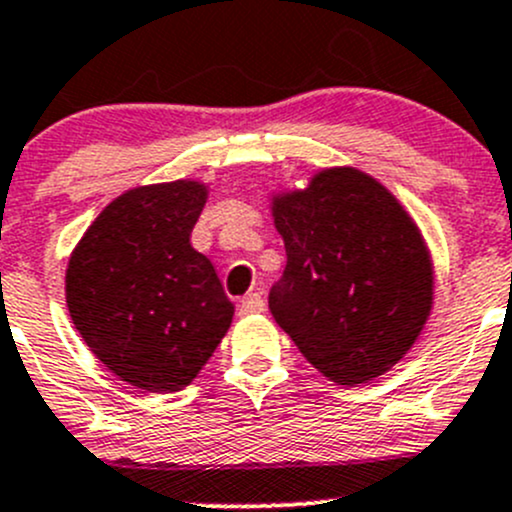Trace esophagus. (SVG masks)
<instances>
[{
	"label": "esophagus",
	"instance_id": "esophagus-1",
	"mask_svg": "<svg viewBox=\"0 0 512 512\" xmlns=\"http://www.w3.org/2000/svg\"><path fill=\"white\" fill-rule=\"evenodd\" d=\"M262 309H265V299H262L260 292L247 294V297L240 302V314H242V317H250V314H260Z\"/></svg>",
	"mask_w": 512,
	"mask_h": 512
}]
</instances>
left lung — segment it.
I'll use <instances>...</instances> for the list:
<instances>
[{"instance_id": "left-lung-1", "label": "left lung", "mask_w": 512, "mask_h": 512, "mask_svg": "<svg viewBox=\"0 0 512 512\" xmlns=\"http://www.w3.org/2000/svg\"><path fill=\"white\" fill-rule=\"evenodd\" d=\"M287 267L270 312L304 359L342 386L386 374L433 307V262L421 230L376 178L349 168L272 195Z\"/></svg>"}]
</instances>
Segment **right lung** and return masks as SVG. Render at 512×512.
<instances>
[{
	"mask_svg": "<svg viewBox=\"0 0 512 512\" xmlns=\"http://www.w3.org/2000/svg\"><path fill=\"white\" fill-rule=\"evenodd\" d=\"M208 200L198 180L141 185L101 210L66 267L76 332L108 371L151 394L180 391L230 329L215 267L190 245Z\"/></svg>",
	"mask_w": 512,
	"mask_h": 512,
	"instance_id": "add662e5",
	"label": "right lung"
}]
</instances>
